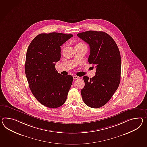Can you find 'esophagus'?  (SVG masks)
I'll return each instance as SVG.
<instances>
[{
    "mask_svg": "<svg viewBox=\"0 0 147 147\" xmlns=\"http://www.w3.org/2000/svg\"><path fill=\"white\" fill-rule=\"evenodd\" d=\"M79 79V76H73V79H74V80H78V79Z\"/></svg>",
    "mask_w": 147,
    "mask_h": 147,
    "instance_id": "34e87169",
    "label": "esophagus"
}]
</instances>
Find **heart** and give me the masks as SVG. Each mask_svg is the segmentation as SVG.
Segmentation results:
<instances>
[{
  "label": "heart",
  "mask_w": 147,
  "mask_h": 147,
  "mask_svg": "<svg viewBox=\"0 0 147 147\" xmlns=\"http://www.w3.org/2000/svg\"><path fill=\"white\" fill-rule=\"evenodd\" d=\"M81 46H86V45H85L84 43L82 42H79L77 43L75 46V47H81Z\"/></svg>",
  "instance_id": "obj_1"
}]
</instances>
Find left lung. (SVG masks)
<instances>
[{
	"label": "left lung",
	"instance_id": "8db88e82",
	"mask_svg": "<svg viewBox=\"0 0 147 147\" xmlns=\"http://www.w3.org/2000/svg\"><path fill=\"white\" fill-rule=\"evenodd\" d=\"M89 44V64L96 67V75L83 76L85 86L81 90L84 102L98 108L107 104L117 89L121 81V58L117 45L107 33L88 31L77 34Z\"/></svg>",
	"mask_w": 147,
	"mask_h": 147
}]
</instances>
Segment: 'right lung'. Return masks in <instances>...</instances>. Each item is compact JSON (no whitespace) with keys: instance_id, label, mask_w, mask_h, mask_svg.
Wrapping results in <instances>:
<instances>
[{"instance_id":"right-lung-1","label":"right lung","mask_w":147,"mask_h":147,"mask_svg":"<svg viewBox=\"0 0 147 147\" xmlns=\"http://www.w3.org/2000/svg\"><path fill=\"white\" fill-rule=\"evenodd\" d=\"M73 36L61 33H41L28 48L25 72L29 88L36 100L47 107H59L64 104L72 86V75L58 73L55 63L61 59V46Z\"/></svg>"}]
</instances>
